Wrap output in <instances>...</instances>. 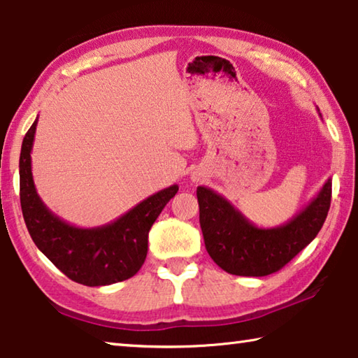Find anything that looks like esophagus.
I'll return each instance as SVG.
<instances>
[{
    "label": "esophagus",
    "instance_id": "esophagus-1",
    "mask_svg": "<svg viewBox=\"0 0 358 358\" xmlns=\"http://www.w3.org/2000/svg\"><path fill=\"white\" fill-rule=\"evenodd\" d=\"M197 180H199V178H197Z\"/></svg>",
    "mask_w": 358,
    "mask_h": 358
}]
</instances>
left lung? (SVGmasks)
<instances>
[{"instance_id":"left-lung-1","label":"left lung","mask_w":358,"mask_h":358,"mask_svg":"<svg viewBox=\"0 0 358 358\" xmlns=\"http://www.w3.org/2000/svg\"><path fill=\"white\" fill-rule=\"evenodd\" d=\"M199 221L210 257L238 276H266L281 270L316 238L329 213L331 180L292 220L278 227H257L226 197L197 187Z\"/></svg>"}]
</instances>
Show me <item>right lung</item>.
<instances>
[{
	"label": "right lung",
	"mask_w": 358,
	"mask_h": 358,
	"mask_svg": "<svg viewBox=\"0 0 358 358\" xmlns=\"http://www.w3.org/2000/svg\"><path fill=\"white\" fill-rule=\"evenodd\" d=\"M36 126L38 120L23 138L19 162L23 220L34 245L69 280L83 286H108L134 276L147 257L150 229L178 185L153 194L106 226H72L53 215L36 191L31 173Z\"/></svg>",
	"instance_id": "add662e5"
}]
</instances>
